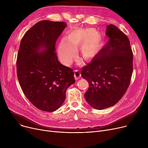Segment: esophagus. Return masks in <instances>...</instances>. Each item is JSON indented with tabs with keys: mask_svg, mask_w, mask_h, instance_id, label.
I'll list each match as a JSON object with an SVG mask.
<instances>
[{
	"mask_svg": "<svg viewBox=\"0 0 148 148\" xmlns=\"http://www.w3.org/2000/svg\"><path fill=\"white\" fill-rule=\"evenodd\" d=\"M74 76V78H75V80H78L81 77V74L78 71V70H75Z\"/></svg>",
	"mask_w": 148,
	"mask_h": 148,
	"instance_id": "obj_1",
	"label": "esophagus"
}]
</instances>
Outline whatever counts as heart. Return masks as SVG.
Returning <instances> with one entry per match:
<instances>
[{"label":"heart","mask_w":148,"mask_h":148,"mask_svg":"<svg viewBox=\"0 0 148 148\" xmlns=\"http://www.w3.org/2000/svg\"><path fill=\"white\" fill-rule=\"evenodd\" d=\"M102 46V36L94 29H75L69 31L65 40L60 42L58 53L62 63L69 66L76 57V50L79 47L82 58L85 60H89L97 55Z\"/></svg>","instance_id":"heart-1"}]
</instances>
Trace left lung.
<instances>
[{
    "instance_id": "left-lung-1",
    "label": "left lung",
    "mask_w": 148,
    "mask_h": 148,
    "mask_svg": "<svg viewBox=\"0 0 148 148\" xmlns=\"http://www.w3.org/2000/svg\"><path fill=\"white\" fill-rule=\"evenodd\" d=\"M106 35L107 44L82 68V77L89 84L84 98L98 110L112 107L126 92L133 73V54L127 36L110 24Z\"/></svg>"
}]
</instances>
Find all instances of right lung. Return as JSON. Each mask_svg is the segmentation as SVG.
Wrapping results in <instances>:
<instances>
[{
  "label": "right lung",
  "mask_w": 148,
  "mask_h": 148,
  "mask_svg": "<svg viewBox=\"0 0 148 148\" xmlns=\"http://www.w3.org/2000/svg\"><path fill=\"white\" fill-rule=\"evenodd\" d=\"M66 26L65 22L41 21L27 31L20 42L19 83L29 101L42 111L58 109L67 88L75 83L73 70L62 65L55 52L57 39Z\"/></svg>",
  "instance_id": "right-lung-1"
}]
</instances>
